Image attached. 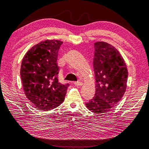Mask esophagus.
Listing matches in <instances>:
<instances>
[{
  "label": "esophagus",
  "mask_w": 149,
  "mask_h": 149,
  "mask_svg": "<svg viewBox=\"0 0 149 149\" xmlns=\"http://www.w3.org/2000/svg\"><path fill=\"white\" fill-rule=\"evenodd\" d=\"M74 84L75 86H82V82H80V81H77V82H74Z\"/></svg>",
  "instance_id": "34e87169"
}]
</instances>
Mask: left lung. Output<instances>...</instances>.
Here are the masks:
<instances>
[{"instance_id":"8db88e82","label":"left lung","mask_w":149,"mask_h":149,"mask_svg":"<svg viewBox=\"0 0 149 149\" xmlns=\"http://www.w3.org/2000/svg\"><path fill=\"white\" fill-rule=\"evenodd\" d=\"M94 49L96 93L86 106L93 113H107L118 104L125 94L128 71L122 56L113 45L97 41L94 43Z\"/></svg>"}]
</instances>
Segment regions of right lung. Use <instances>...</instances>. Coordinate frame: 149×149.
<instances>
[{"mask_svg": "<svg viewBox=\"0 0 149 149\" xmlns=\"http://www.w3.org/2000/svg\"><path fill=\"white\" fill-rule=\"evenodd\" d=\"M63 41L47 40L26 53L20 69L23 89L36 108L51 110L64 101L69 84L58 82V52Z\"/></svg>", "mask_w": 149, "mask_h": 149, "instance_id": "1", "label": "right lung"}]
</instances>
